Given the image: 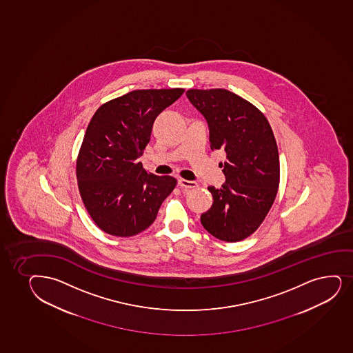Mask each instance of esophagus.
Segmentation results:
<instances>
[{
    "label": "esophagus",
    "mask_w": 353,
    "mask_h": 353,
    "mask_svg": "<svg viewBox=\"0 0 353 353\" xmlns=\"http://www.w3.org/2000/svg\"><path fill=\"white\" fill-rule=\"evenodd\" d=\"M179 186L181 187V188H195V187H198V183H195V181H190V180H185V179H179L178 180Z\"/></svg>",
    "instance_id": "1"
}]
</instances>
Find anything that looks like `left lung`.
Wrapping results in <instances>:
<instances>
[{"mask_svg": "<svg viewBox=\"0 0 353 353\" xmlns=\"http://www.w3.org/2000/svg\"><path fill=\"white\" fill-rule=\"evenodd\" d=\"M192 105L203 114L213 150H223L226 183L208 187L211 208L201 223L216 239L235 243L258 230L279 187V153L268 119L256 105L230 90H190Z\"/></svg>", "mask_w": 353, "mask_h": 353, "instance_id": "1", "label": "left lung"}]
</instances>
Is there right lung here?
Wrapping results in <instances>:
<instances>
[{
  "label": "right lung",
  "instance_id": "obj_1",
  "mask_svg": "<svg viewBox=\"0 0 353 353\" xmlns=\"http://www.w3.org/2000/svg\"><path fill=\"white\" fill-rule=\"evenodd\" d=\"M183 92L133 90L103 103L90 120L77 155V186L90 218L105 233L145 231L176 186V179L148 173L138 159L155 118Z\"/></svg>",
  "mask_w": 353,
  "mask_h": 353
}]
</instances>
